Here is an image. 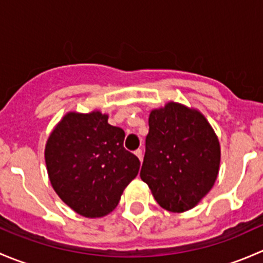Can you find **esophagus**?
<instances>
[{
    "mask_svg": "<svg viewBox=\"0 0 263 263\" xmlns=\"http://www.w3.org/2000/svg\"><path fill=\"white\" fill-rule=\"evenodd\" d=\"M135 155L140 159V161H142V150L141 148H137V150L135 151Z\"/></svg>",
    "mask_w": 263,
    "mask_h": 263,
    "instance_id": "1",
    "label": "esophagus"
}]
</instances>
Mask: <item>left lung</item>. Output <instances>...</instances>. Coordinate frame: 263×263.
Wrapping results in <instances>:
<instances>
[{
  "instance_id": "8db88e82",
  "label": "left lung",
  "mask_w": 263,
  "mask_h": 263,
  "mask_svg": "<svg viewBox=\"0 0 263 263\" xmlns=\"http://www.w3.org/2000/svg\"><path fill=\"white\" fill-rule=\"evenodd\" d=\"M140 177L172 213L195 208L213 188L220 144L203 115L179 103L151 110Z\"/></svg>"
}]
</instances>
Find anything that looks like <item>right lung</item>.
Instances as JSON below:
<instances>
[{"label": "right lung", "instance_id": "1", "mask_svg": "<svg viewBox=\"0 0 263 263\" xmlns=\"http://www.w3.org/2000/svg\"><path fill=\"white\" fill-rule=\"evenodd\" d=\"M123 140V129L98 110L70 112L54 127L44 151L47 171L53 190L73 211L102 217L117 208L140 169Z\"/></svg>", "mask_w": 263, "mask_h": 263}]
</instances>
